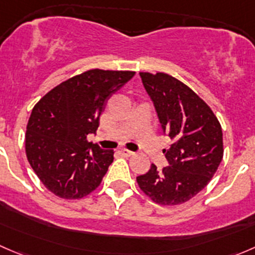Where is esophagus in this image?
<instances>
[{
    "instance_id": "obj_1",
    "label": "esophagus",
    "mask_w": 255,
    "mask_h": 255,
    "mask_svg": "<svg viewBox=\"0 0 255 255\" xmlns=\"http://www.w3.org/2000/svg\"><path fill=\"white\" fill-rule=\"evenodd\" d=\"M120 154L123 156H130L133 154V151L128 150V149H126V148H122V149H120Z\"/></svg>"
}]
</instances>
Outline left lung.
I'll return each mask as SVG.
<instances>
[{"mask_svg":"<svg viewBox=\"0 0 255 255\" xmlns=\"http://www.w3.org/2000/svg\"><path fill=\"white\" fill-rule=\"evenodd\" d=\"M164 133L173 144L164 149L169 166L154 164L137 176L140 190L164 206L184 204L199 194L223 158L222 128L212 110L184 82L164 73H139Z\"/></svg>","mask_w":255,"mask_h":255,"instance_id":"8db88e82","label":"left lung"}]
</instances>
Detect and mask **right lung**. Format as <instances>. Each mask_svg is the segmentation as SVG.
Masks as SVG:
<instances>
[{
    "instance_id": "obj_1",
    "label": "right lung",
    "mask_w": 255,
    "mask_h": 255,
    "mask_svg": "<svg viewBox=\"0 0 255 255\" xmlns=\"http://www.w3.org/2000/svg\"><path fill=\"white\" fill-rule=\"evenodd\" d=\"M134 71L92 70L61 82L33 109L25 132V154L45 187L66 200L96 190L113 161L112 149L87 142L116 91Z\"/></svg>"
}]
</instances>
